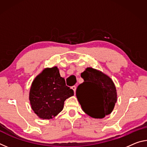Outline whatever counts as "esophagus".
Masks as SVG:
<instances>
[{"mask_svg": "<svg viewBox=\"0 0 147 147\" xmlns=\"http://www.w3.org/2000/svg\"><path fill=\"white\" fill-rule=\"evenodd\" d=\"M71 88H72V89H73V90L74 91V93H75V91H76V86H72V87H71Z\"/></svg>", "mask_w": 147, "mask_h": 147, "instance_id": "34e87169", "label": "esophagus"}]
</instances>
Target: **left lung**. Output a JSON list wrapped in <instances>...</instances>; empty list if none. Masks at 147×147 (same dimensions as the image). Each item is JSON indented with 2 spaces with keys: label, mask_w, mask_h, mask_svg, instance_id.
Listing matches in <instances>:
<instances>
[{
  "label": "left lung",
  "mask_w": 147,
  "mask_h": 147,
  "mask_svg": "<svg viewBox=\"0 0 147 147\" xmlns=\"http://www.w3.org/2000/svg\"><path fill=\"white\" fill-rule=\"evenodd\" d=\"M81 77L84 82L78 86L76 94L83 111L95 119H102L110 114L117 100L112 80L91 67L82 73Z\"/></svg>",
  "instance_id": "obj_1"
}]
</instances>
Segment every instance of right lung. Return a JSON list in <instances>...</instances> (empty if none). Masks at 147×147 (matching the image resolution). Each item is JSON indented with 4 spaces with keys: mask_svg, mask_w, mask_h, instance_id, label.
I'll return each instance as SVG.
<instances>
[{
    "mask_svg": "<svg viewBox=\"0 0 147 147\" xmlns=\"http://www.w3.org/2000/svg\"><path fill=\"white\" fill-rule=\"evenodd\" d=\"M74 95L57 67L46 68L32 82L29 93L32 109L39 118L51 119L61 112L64 102Z\"/></svg>",
    "mask_w": 147,
    "mask_h": 147,
    "instance_id": "add662e5",
    "label": "right lung"
}]
</instances>
